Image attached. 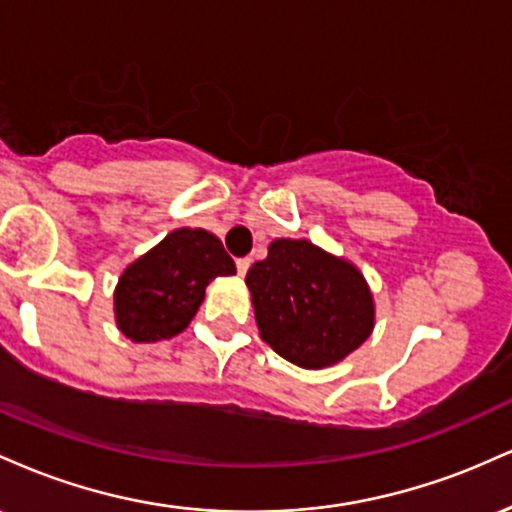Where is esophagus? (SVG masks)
<instances>
[{
    "mask_svg": "<svg viewBox=\"0 0 512 512\" xmlns=\"http://www.w3.org/2000/svg\"><path fill=\"white\" fill-rule=\"evenodd\" d=\"M236 267H238V274H240V276L248 274V269H250V257H240V260L236 262Z\"/></svg>",
    "mask_w": 512,
    "mask_h": 512,
    "instance_id": "34e87169",
    "label": "esophagus"
}]
</instances>
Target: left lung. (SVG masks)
Masks as SVG:
<instances>
[{
    "mask_svg": "<svg viewBox=\"0 0 512 512\" xmlns=\"http://www.w3.org/2000/svg\"><path fill=\"white\" fill-rule=\"evenodd\" d=\"M245 284L260 337L301 368L332 366L373 332V296L363 274L308 240H274Z\"/></svg>",
    "mask_w": 512,
    "mask_h": 512,
    "instance_id": "left-lung-1",
    "label": "left lung"
}]
</instances>
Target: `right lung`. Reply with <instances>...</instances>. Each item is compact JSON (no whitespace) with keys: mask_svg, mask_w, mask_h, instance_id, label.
I'll return each mask as SVG.
<instances>
[{"mask_svg":"<svg viewBox=\"0 0 512 512\" xmlns=\"http://www.w3.org/2000/svg\"><path fill=\"white\" fill-rule=\"evenodd\" d=\"M236 274L221 240L202 228H178L132 262L115 289V320L132 342H161L180 334L216 276Z\"/></svg>","mask_w":512,"mask_h":512,"instance_id":"add662e5","label":"right lung"}]
</instances>
